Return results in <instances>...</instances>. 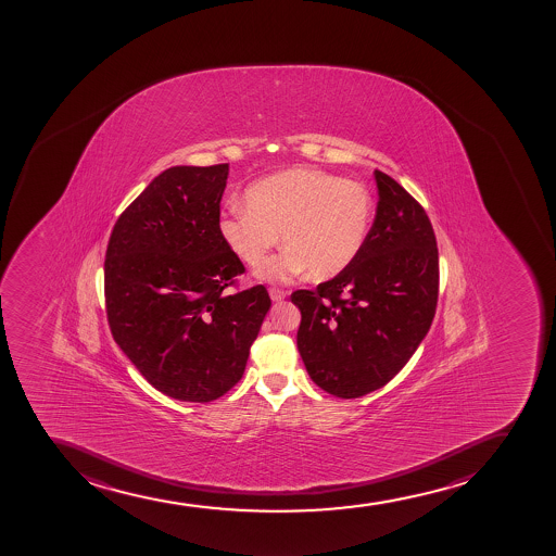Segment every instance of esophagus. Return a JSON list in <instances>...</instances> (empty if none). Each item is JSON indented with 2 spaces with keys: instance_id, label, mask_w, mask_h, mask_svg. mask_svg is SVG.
Returning <instances> with one entry per match:
<instances>
[{
  "instance_id": "34e87169",
  "label": "esophagus",
  "mask_w": 556,
  "mask_h": 556,
  "mask_svg": "<svg viewBox=\"0 0 556 556\" xmlns=\"http://www.w3.org/2000/svg\"><path fill=\"white\" fill-rule=\"evenodd\" d=\"M269 296L273 302H281V300L286 299L287 294L280 289H270Z\"/></svg>"
}]
</instances>
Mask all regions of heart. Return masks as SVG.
I'll return each instance as SVG.
<instances>
[{
  "label": "heart",
  "mask_w": 556,
  "mask_h": 556,
  "mask_svg": "<svg viewBox=\"0 0 556 556\" xmlns=\"http://www.w3.org/2000/svg\"><path fill=\"white\" fill-rule=\"evenodd\" d=\"M245 205L223 208L219 235L252 269L267 262L281 235L286 251L262 270V278L275 283L305 270L316 280L344 273L363 252L375 216L366 185L309 168L260 179L247 188Z\"/></svg>",
  "instance_id": "obj_1"
}]
</instances>
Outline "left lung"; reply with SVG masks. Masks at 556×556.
<instances>
[{"mask_svg": "<svg viewBox=\"0 0 556 556\" xmlns=\"http://www.w3.org/2000/svg\"><path fill=\"white\" fill-rule=\"evenodd\" d=\"M379 203L357 260L315 291H294L296 344L316 387L357 399L388 384L432 326L439 291L435 235L427 212L375 169Z\"/></svg>", "mask_w": 556, "mask_h": 556, "instance_id": "8db88e82", "label": "left lung"}]
</instances>
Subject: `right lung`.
<instances>
[{
    "label": "right lung",
    "instance_id": "1",
    "mask_svg": "<svg viewBox=\"0 0 556 556\" xmlns=\"http://www.w3.org/2000/svg\"><path fill=\"white\" fill-rule=\"evenodd\" d=\"M228 164L164 169L121 214L104 262L113 339L155 390L211 403L236 387L270 307L217 228Z\"/></svg>",
    "mask_w": 556,
    "mask_h": 556
}]
</instances>
